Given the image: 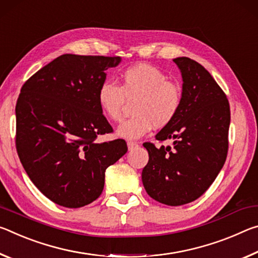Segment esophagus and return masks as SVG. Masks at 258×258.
<instances>
[{
    "mask_svg": "<svg viewBox=\"0 0 258 258\" xmlns=\"http://www.w3.org/2000/svg\"><path fill=\"white\" fill-rule=\"evenodd\" d=\"M126 145H128V149H129V151H132L134 147H136V146H138V144L136 142H126Z\"/></svg>",
    "mask_w": 258,
    "mask_h": 258,
    "instance_id": "34e87169",
    "label": "esophagus"
}]
</instances>
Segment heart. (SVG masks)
I'll use <instances>...</instances> for the list:
<instances>
[{"label": "heart", "mask_w": 258, "mask_h": 258, "mask_svg": "<svg viewBox=\"0 0 258 258\" xmlns=\"http://www.w3.org/2000/svg\"><path fill=\"white\" fill-rule=\"evenodd\" d=\"M97 99L101 112L112 121L120 120L125 99H136L135 115L122 121L116 133L122 138L138 139L153 126L162 128L175 119L183 101V89L161 70L141 62L124 70L121 87L112 81L101 83Z\"/></svg>", "instance_id": "obj_1"}]
</instances>
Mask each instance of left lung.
Here are the masks:
<instances>
[{
	"label": "left lung",
	"instance_id": "1",
	"mask_svg": "<svg viewBox=\"0 0 258 258\" xmlns=\"http://www.w3.org/2000/svg\"><path fill=\"white\" fill-rule=\"evenodd\" d=\"M183 79V101L170 123L155 135L172 139L171 146H143L149 162L142 180L152 199L181 206L200 198L224 166L229 147L230 105L214 78L199 62L187 57L172 59Z\"/></svg>",
	"mask_w": 258,
	"mask_h": 258
}]
</instances>
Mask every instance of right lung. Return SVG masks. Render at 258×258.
<instances>
[{
  "label": "right lung",
  "instance_id": "obj_1",
  "mask_svg": "<svg viewBox=\"0 0 258 258\" xmlns=\"http://www.w3.org/2000/svg\"><path fill=\"white\" fill-rule=\"evenodd\" d=\"M121 57L65 53L29 78L16 105V146L33 184L54 204L80 208L103 192L105 171L128 151L112 132L97 94Z\"/></svg>",
  "mask_w": 258,
  "mask_h": 258
}]
</instances>
